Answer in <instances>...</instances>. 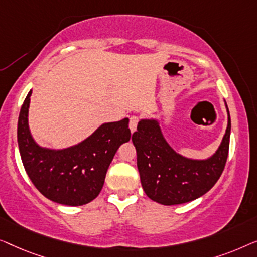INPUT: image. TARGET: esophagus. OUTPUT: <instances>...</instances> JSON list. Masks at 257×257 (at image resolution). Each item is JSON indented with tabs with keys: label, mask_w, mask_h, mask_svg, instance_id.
Returning a JSON list of instances; mask_svg holds the SVG:
<instances>
[{
	"label": "esophagus",
	"mask_w": 257,
	"mask_h": 257,
	"mask_svg": "<svg viewBox=\"0 0 257 257\" xmlns=\"http://www.w3.org/2000/svg\"><path fill=\"white\" fill-rule=\"evenodd\" d=\"M137 123H139V116H136V115H133V116L130 117V121H129L130 132H132V133L135 132L136 127H137Z\"/></svg>",
	"instance_id": "1"
}]
</instances>
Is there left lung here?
Segmentation results:
<instances>
[{
  "label": "left lung",
  "instance_id": "1",
  "mask_svg": "<svg viewBox=\"0 0 257 257\" xmlns=\"http://www.w3.org/2000/svg\"><path fill=\"white\" fill-rule=\"evenodd\" d=\"M226 104V102H225ZM218 150L206 160L176 153L165 140L156 118H142L132 141L137 154L141 184L151 200L171 206L185 204L207 193L225 169L229 149L230 116Z\"/></svg>",
  "mask_w": 257,
  "mask_h": 257
}]
</instances>
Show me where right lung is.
Instances as JSON below:
<instances>
[{
  "mask_svg": "<svg viewBox=\"0 0 257 257\" xmlns=\"http://www.w3.org/2000/svg\"><path fill=\"white\" fill-rule=\"evenodd\" d=\"M32 89L22 104L17 141L29 178L39 192L57 204L81 206L99 196L107 170L121 144L130 140L129 118L102 123L75 146L65 149L41 147L29 129Z\"/></svg>",
  "mask_w": 257,
  "mask_h": 257,
  "instance_id": "1",
  "label": "right lung"
}]
</instances>
